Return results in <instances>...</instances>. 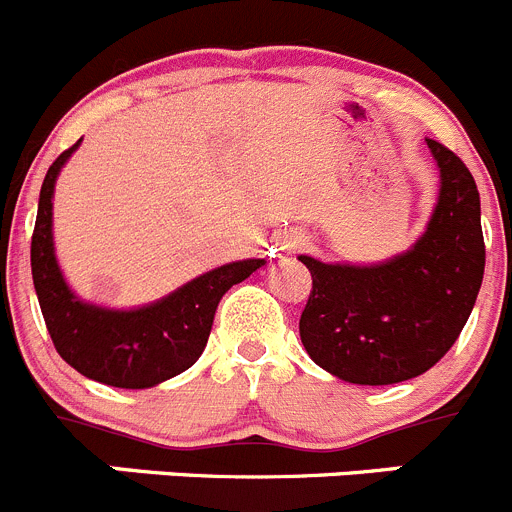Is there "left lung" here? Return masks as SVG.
<instances>
[{
    "label": "left lung",
    "mask_w": 512,
    "mask_h": 512,
    "mask_svg": "<svg viewBox=\"0 0 512 512\" xmlns=\"http://www.w3.org/2000/svg\"><path fill=\"white\" fill-rule=\"evenodd\" d=\"M442 172L429 228L381 266H332L299 256L312 274L299 337L342 381L388 386L437 365L462 332L485 274L480 192L462 159L426 139Z\"/></svg>",
    "instance_id": "8db88e82"
}]
</instances>
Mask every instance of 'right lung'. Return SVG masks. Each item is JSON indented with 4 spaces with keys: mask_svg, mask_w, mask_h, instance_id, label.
Listing matches in <instances>:
<instances>
[{
    "mask_svg": "<svg viewBox=\"0 0 512 512\" xmlns=\"http://www.w3.org/2000/svg\"><path fill=\"white\" fill-rule=\"evenodd\" d=\"M78 144L65 149L42 180L30 246L42 317L60 358L86 378L114 388L157 386L195 365L208 345L220 297L264 261L225 264L192 279L162 302L131 312H111L75 299L53 253V187L60 167Z\"/></svg>",
    "mask_w": 512,
    "mask_h": 512,
    "instance_id": "right-lung-1",
    "label": "right lung"
}]
</instances>
